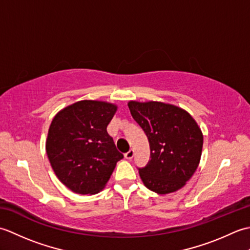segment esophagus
<instances>
[{
    "mask_svg": "<svg viewBox=\"0 0 250 250\" xmlns=\"http://www.w3.org/2000/svg\"><path fill=\"white\" fill-rule=\"evenodd\" d=\"M134 156V150L133 149H130L128 152L125 153V158L128 159V160H131L132 158H133Z\"/></svg>",
    "mask_w": 250,
    "mask_h": 250,
    "instance_id": "obj_1",
    "label": "esophagus"
}]
</instances>
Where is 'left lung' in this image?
Here are the masks:
<instances>
[{
    "mask_svg": "<svg viewBox=\"0 0 250 250\" xmlns=\"http://www.w3.org/2000/svg\"><path fill=\"white\" fill-rule=\"evenodd\" d=\"M133 119L144 130L150 160L139 167L146 187L159 194L180 189L198 168L203 135L187 111L161 102H129Z\"/></svg>",
    "mask_w": 250,
    "mask_h": 250,
    "instance_id": "1",
    "label": "left lung"
}]
</instances>
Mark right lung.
Instances as JSON below:
<instances>
[{
	"mask_svg": "<svg viewBox=\"0 0 250 250\" xmlns=\"http://www.w3.org/2000/svg\"><path fill=\"white\" fill-rule=\"evenodd\" d=\"M117 106L79 101L56 115L46 142L47 156L60 182L79 194H93L108 182L124 158L107 133Z\"/></svg>",
	"mask_w": 250,
	"mask_h": 250,
	"instance_id": "add662e5",
	"label": "right lung"
}]
</instances>
